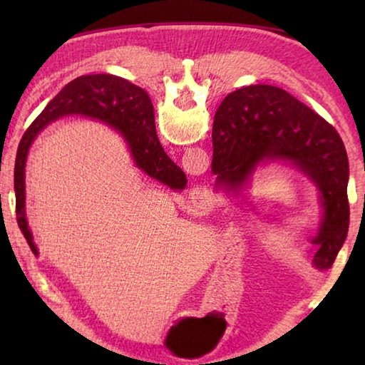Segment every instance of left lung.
<instances>
[{
    "label": "left lung",
    "mask_w": 365,
    "mask_h": 365,
    "mask_svg": "<svg viewBox=\"0 0 365 365\" xmlns=\"http://www.w3.org/2000/svg\"><path fill=\"white\" fill-rule=\"evenodd\" d=\"M212 148V172L230 190L243 187L265 159L288 160L311 177L324 206L312 262L330 269L349 228V163L335 128L279 86L251 85L222 101Z\"/></svg>",
    "instance_id": "1"
}]
</instances>
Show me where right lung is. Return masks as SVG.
<instances>
[{
    "instance_id": "add662e5",
    "label": "right lung",
    "mask_w": 365,
    "mask_h": 365,
    "mask_svg": "<svg viewBox=\"0 0 365 365\" xmlns=\"http://www.w3.org/2000/svg\"><path fill=\"white\" fill-rule=\"evenodd\" d=\"M66 114H85L109 123L125 137L133 160L141 170L174 190L187 185V177L172 163L159 143L156 125H154L153 103L143 88L109 73L77 77L48 103L43 113L24 133L17 148L14 165L17 225L34 255H38V251L35 248L26 220V191H24L27 153L36 135L49 122Z\"/></svg>"
}]
</instances>
